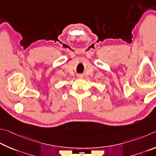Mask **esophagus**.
Returning a JSON list of instances; mask_svg holds the SVG:
<instances>
[{
    "instance_id": "1",
    "label": "esophagus",
    "mask_w": 156,
    "mask_h": 156,
    "mask_svg": "<svg viewBox=\"0 0 156 156\" xmlns=\"http://www.w3.org/2000/svg\"><path fill=\"white\" fill-rule=\"evenodd\" d=\"M77 77H78V78H82L83 76L81 75H77Z\"/></svg>"
}]
</instances>
